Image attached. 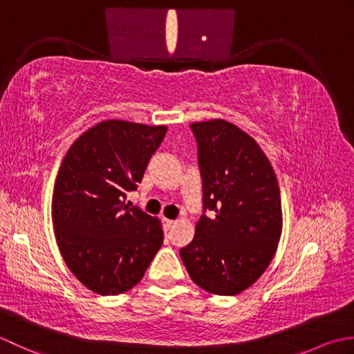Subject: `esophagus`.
I'll return each instance as SVG.
<instances>
[{
	"label": "esophagus",
	"mask_w": 354,
	"mask_h": 354,
	"mask_svg": "<svg viewBox=\"0 0 354 354\" xmlns=\"http://www.w3.org/2000/svg\"><path fill=\"white\" fill-rule=\"evenodd\" d=\"M162 225L165 230H170L173 225H175V221H170V219H162Z\"/></svg>",
	"instance_id": "esophagus-1"
}]
</instances>
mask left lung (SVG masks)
I'll use <instances>...</instances> for the list:
<instances>
[{
  "label": "left lung",
  "instance_id": "8db88e82",
  "mask_svg": "<svg viewBox=\"0 0 354 354\" xmlns=\"http://www.w3.org/2000/svg\"><path fill=\"white\" fill-rule=\"evenodd\" d=\"M190 127L198 142L202 216L179 254L199 288L237 295L274 259L283 227L280 187L260 146L237 126L212 120Z\"/></svg>",
  "mask_w": 354,
  "mask_h": 354
}]
</instances>
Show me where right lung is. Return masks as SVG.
<instances>
[{"label": "right lung", "mask_w": 354, "mask_h": 354, "mask_svg": "<svg viewBox=\"0 0 354 354\" xmlns=\"http://www.w3.org/2000/svg\"><path fill=\"white\" fill-rule=\"evenodd\" d=\"M167 127L106 120L73 142L57 173L51 217L77 280L100 295L137 284L162 245L161 223L123 204L137 190Z\"/></svg>", "instance_id": "obj_1"}]
</instances>
